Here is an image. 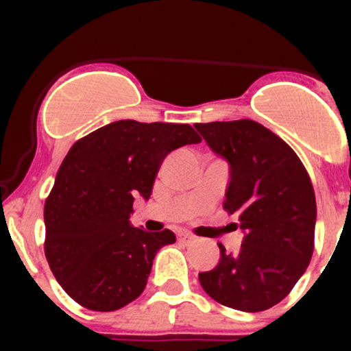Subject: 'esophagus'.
Here are the masks:
<instances>
[{"instance_id": "obj_1", "label": "esophagus", "mask_w": 351, "mask_h": 351, "mask_svg": "<svg viewBox=\"0 0 351 351\" xmlns=\"http://www.w3.org/2000/svg\"><path fill=\"white\" fill-rule=\"evenodd\" d=\"M178 241L180 243H185V244H190L195 241V236L189 234V232H182V234H178Z\"/></svg>"}]
</instances>
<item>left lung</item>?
<instances>
[{"label":"left lung","mask_w":351,"mask_h":351,"mask_svg":"<svg viewBox=\"0 0 351 351\" xmlns=\"http://www.w3.org/2000/svg\"><path fill=\"white\" fill-rule=\"evenodd\" d=\"M215 154L229 162L224 208L244 238L212 270L198 274L219 304L244 313L270 309L289 295L314 251L316 197L299 156L254 120L195 123Z\"/></svg>","instance_id":"obj_1"}]
</instances>
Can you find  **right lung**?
I'll return each instance as SVG.
<instances>
[{"label":"right lung","instance_id":"right-lung-1","mask_svg":"<svg viewBox=\"0 0 351 351\" xmlns=\"http://www.w3.org/2000/svg\"><path fill=\"white\" fill-rule=\"evenodd\" d=\"M200 136L189 123L119 120L73 144L45 200V258L56 280L91 311H117L143 293L169 229L132 228L134 197H151L162 159Z\"/></svg>","mask_w":351,"mask_h":351}]
</instances>
